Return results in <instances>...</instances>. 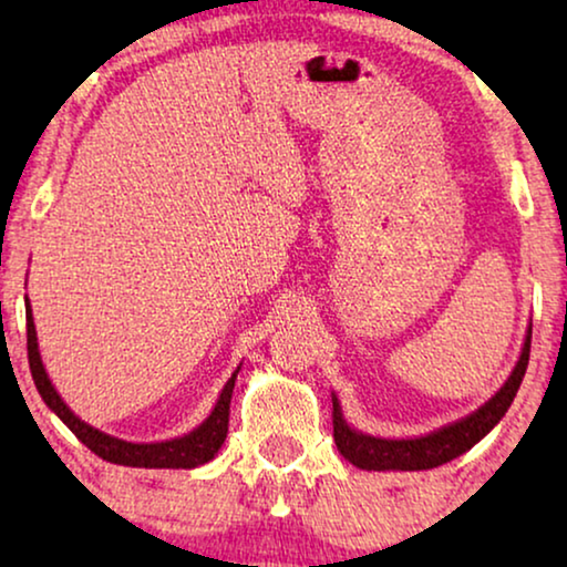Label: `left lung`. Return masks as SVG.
Listing matches in <instances>:
<instances>
[{"label": "left lung", "mask_w": 567, "mask_h": 567, "mask_svg": "<svg viewBox=\"0 0 567 567\" xmlns=\"http://www.w3.org/2000/svg\"><path fill=\"white\" fill-rule=\"evenodd\" d=\"M529 348H532V330L526 332V343L522 351V359H518L516 369L511 371L508 382L501 386V392L485 402L477 413H472L460 423L446 425V429H439L436 433H429V436L421 439H402V441H390V439H374L363 436V433L348 429V423L340 415L338 400L332 398V439H336L338 452L346 456L348 462L355 464L361 470H433L439 464H446L456 460V456L467 452L477 444L485 433H491L495 423L506 415V410L514 402L518 386H522V379L526 374V363H529Z\"/></svg>", "instance_id": "1"}]
</instances>
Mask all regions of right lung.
Here are the masks:
<instances>
[{
	"instance_id": "add662e5",
	"label": "right lung",
	"mask_w": 567,
	"mask_h": 567,
	"mask_svg": "<svg viewBox=\"0 0 567 567\" xmlns=\"http://www.w3.org/2000/svg\"><path fill=\"white\" fill-rule=\"evenodd\" d=\"M25 317H28V361H30V374H33L38 392H41L45 405H49L53 413L69 425V431H72L74 436L90 449V452H95L100 460L123 464V467H146V470H193L198 467V464H206L208 460H214V454L219 452V446L224 444V439H227V431H229V402H231V390H235V379L239 369L231 374L227 386L221 390L219 402H216L212 415H208L196 431H190L188 436L162 441V444H128V441L113 439L107 436V433H100L97 429H92V425L80 421V417L64 405V400L59 398L56 390H53L49 382V377H45L41 353H38L33 315H30L28 301H25Z\"/></svg>"
}]
</instances>
